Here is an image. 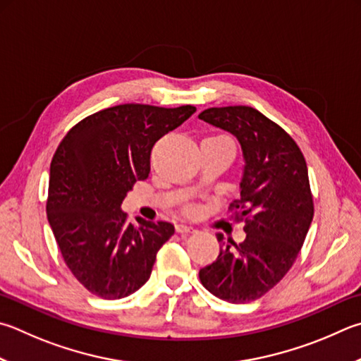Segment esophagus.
<instances>
[{"instance_id": "obj_1", "label": "esophagus", "mask_w": 361, "mask_h": 361, "mask_svg": "<svg viewBox=\"0 0 361 361\" xmlns=\"http://www.w3.org/2000/svg\"><path fill=\"white\" fill-rule=\"evenodd\" d=\"M176 232L178 233H192L195 232V228L191 226H186V224H176Z\"/></svg>"}]
</instances>
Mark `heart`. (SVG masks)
<instances>
[{
    "label": "heart",
    "mask_w": 361,
    "mask_h": 361,
    "mask_svg": "<svg viewBox=\"0 0 361 361\" xmlns=\"http://www.w3.org/2000/svg\"><path fill=\"white\" fill-rule=\"evenodd\" d=\"M216 137H222V135H216Z\"/></svg>",
    "instance_id": "1"
}]
</instances>
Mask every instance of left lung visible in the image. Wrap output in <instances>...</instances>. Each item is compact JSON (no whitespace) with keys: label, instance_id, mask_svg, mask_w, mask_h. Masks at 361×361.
<instances>
[{"label":"left lung","instance_id":"obj_1","mask_svg":"<svg viewBox=\"0 0 361 361\" xmlns=\"http://www.w3.org/2000/svg\"><path fill=\"white\" fill-rule=\"evenodd\" d=\"M199 118L240 143L245 164L231 208L238 209L246 232L240 245H226L218 233V259L199 276L218 298L247 303L286 276L303 246L314 216L306 161L292 137L252 107H213Z\"/></svg>","mask_w":361,"mask_h":361}]
</instances>
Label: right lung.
<instances>
[{"mask_svg": "<svg viewBox=\"0 0 361 361\" xmlns=\"http://www.w3.org/2000/svg\"><path fill=\"white\" fill-rule=\"evenodd\" d=\"M195 112L123 104L75 124L50 164L47 218L61 255L87 289L106 300L129 297L149 279L170 222H126L121 203L149 173L156 142Z\"/></svg>", "mask_w": 361, "mask_h": 361, "instance_id": "add662e5", "label": "right lung"}]
</instances>
